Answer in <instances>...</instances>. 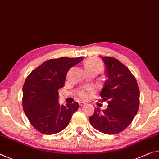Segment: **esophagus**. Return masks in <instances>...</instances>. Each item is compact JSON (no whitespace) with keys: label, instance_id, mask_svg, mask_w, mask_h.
Here are the masks:
<instances>
[{"label":"esophagus","instance_id":"obj_1","mask_svg":"<svg viewBox=\"0 0 159 159\" xmlns=\"http://www.w3.org/2000/svg\"><path fill=\"white\" fill-rule=\"evenodd\" d=\"M84 105H85V102H79V105L80 106H84Z\"/></svg>","mask_w":159,"mask_h":159}]
</instances>
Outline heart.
<instances>
[{"label":"heart","instance_id":"1","mask_svg":"<svg viewBox=\"0 0 159 159\" xmlns=\"http://www.w3.org/2000/svg\"><path fill=\"white\" fill-rule=\"evenodd\" d=\"M91 68H99V69L101 70L102 69V65L100 62H98L95 59H90L88 60V61L85 62V70H87V69H91ZM79 95L81 98H85L88 97L87 93L84 92V91L80 92L79 93Z\"/></svg>","mask_w":159,"mask_h":159}]
</instances>
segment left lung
<instances>
[{"label":"left lung","instance_id":"8db88e82","mask_svg":"<svg viewBox=\"0 0 159 159\" xmlns=\"http://www.w3.org/2000/svg\"><path fill=\"white\" fill-rule=\"evenodd\" d=\"M107 76L100 92L102 101L107 100L106 110L95 109L89 122L95 129L107 134H118L132 122L139 106V90L137 80L119 60L100 56Z\"/></svg>","mask_w":159,"mask_h":159}]
</instances>
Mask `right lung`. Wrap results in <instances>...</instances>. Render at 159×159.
Here are the masks:
<instances>
[{
  "label": "right lung",
  "mask_w": 159,
  "mask_h": 159,
  "mask_svg": "<svg viewBox=\"0 0 159 159\" xmlns=\"http://www.w3.org/2000/svg\"><path fill=\"white\" fill-rule=\"evenodd\" d=\"M83 57L50 59L30 73L22 89V107L31 125L38 132L53 134L66 128L78 102L59 103L58 90L64 86L66 74Z\"/></svg>",
  "instance_id": "1"
}]
</instances>
